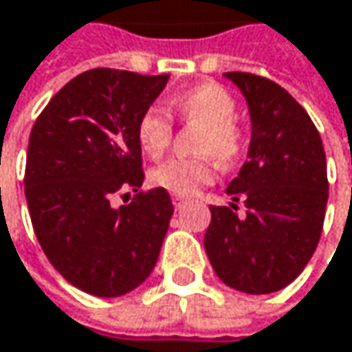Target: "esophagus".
Masks as SVG:
<instances>
[{"mask_svg":"<svg viewBox=\"0 0 352 352\" xmlns=\"http://www.w3.org/2000/svg\"><path fill=\"white\" fill-rule=\"evenodd\" d=\"M173 204H175L177 210H181L185 204H187V197H181V195H173Z\"/></svg>","mask_w":352,"mask_h":352,"instance_id":"34e87169","label":"esophagus"}]
</instances>
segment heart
Masks as SVG:
<instances>
[{"label": "heart", "mask_w": 352, "mask_h": 352, "mask_svg": "<svg viewBox=\"0 0 352 352\" xmlns=\"http://www.w3.org/2000/svg\"><path fill=\"white\" fill-rule=\"evenodd\" d=\"M167 107L179 118L204 128L197 140V153L204 157L169 159L151 171V181L173 195H195L214 181L216 165L212 156L220 165L228 167L243 153V132L234 122L236 102L224 87L201 83L171 96ZM171 138L173 124L165 109L153 106L140 113L136 122V140L146 157L159 159L169 148Z\"/></svg>", "instance_id": "heart-1"}]
</instances>
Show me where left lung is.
Instances as JSON below:
<instances>
[{
    "mask_svg": "<svg viewBox=\"0 0 352 352\" xmlns=\"http://www.w3.org/2000/svg\"><path fill=\"white\" fill-rule=\"evenodd\" d=\"M250 113L248 159L230 181V206H210L204 246L232 289L261 296L287 287L316 250L328 177L322 138L308 111L281 85L252 73H224ZM236 201L245 214H236Z\"/></svg>",
    "mask_w": 352,
    "mask_h": 352,
    "instance_id": "left-lung-1",
    "label": "left lung"
}]
</instances>
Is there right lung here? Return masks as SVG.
<instances>
[{
	"instance_id": "right-lung-1",
	"label": "right lung",
	"mask_w": 352,
	"mask_h": 352,
	"mask_svg": "<svg viewBox=\"0 0 352 352\" xmlns=\"http://www.w3.org/2000/svg\"><path fill=\"white\" fill-rule=\"evenodd\" d=\"M169 75L91 69L71 79L42 109L28 142L24 191L36 239L75 287L118 298L157 265L173 204L144 181L136 122ZM137 195L113 208L111 197ZM130 195V193H126Z\"/></svg>"
}]
</instances>
